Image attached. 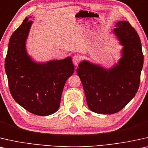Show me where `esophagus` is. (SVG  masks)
Here are the masks:
<instances>
[{"label": "esophagus", "mask_w": 148, "mask_h": 148, "mask_svg": "<svg viewBox=\"0 0 148 148\" xmlns=\"http://www.w3.org/2000/svg\"><path fill=\"white\" fill-rule=\"evenodd\" d=\"M80 60L81 58L78 55H75L73 56V58H72V62H73L74 65H77V64L80 62Z\"/></svg>", "instance_id": "1"}]
</instances>
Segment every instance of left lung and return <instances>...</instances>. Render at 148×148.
Masks as SVG:
<instances>
[{
    "label": "left lung",
    "instance_id": "1",
    "mask_svg": "<svg viewBox=\"0 0 148 148\" xmlns=\"http://www.w3.org/2000/svg\"><path fill=\"white\" fill-rule=\"evenodd\" d=\"M115 26L113 33L123 46L118 63L106 69L83 60L76 69L88 107L96 113L121 111L135 97L140 82L143 64L140 38L128 21H121Z\"/></svg>",
    "mask_w": 148,
    "mask_h": 148
}]
</instances>
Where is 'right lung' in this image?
<instances>
[{"instance_id": "1", "label": "right lung", "mask_w": 148, "mask_h": 148, "mask_svg": "<svg viewBox=\"0 0 148 148\" xmlns=\"http://www.w3.org/2000/svg\"><path fill=\"white\" fill-rule=\"evenodd\" d=\"M33 23L26 17L9 39L5 58L10 92L14 101L34 115L47 116L60 107L67 79L74 72L72 58L37 63L28 55L26 41Z\"/></svg>"}]
</instances>
